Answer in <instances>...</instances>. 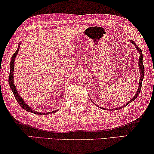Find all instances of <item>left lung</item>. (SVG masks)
Here are the masks:
<instances>
[{"label": "left lung", "instance_id": "left-lung-1", "mask_svg": "<svg viewBox=\"0 0 154 154\" xmlns=\"http://www.w3.org/2000/svg\"><path fill=\"white\" fill-rule=\"evenodd\" d=\"M130 42H131L132 44H134V45L136 46V48H137V49L138 50L139 53V70H140V73H141V75H140V81H139V88H138V91H137V93H136L134 97H133L132 99H131V100L129 101V103H127V104H126L125 105H124V106L119 107V108H122L123 107H125L126 105H129V103H131V102H132L134 100L137 98V96L139 95V93H140V91H141V84H142V81H143V77H144V66H143V54H142V51H141V49L139 48V47H137V44L135 43V42H134L132 40H130ZM119 108H115L114 109H118Z\"/></svg>", "mask_w": 154, "mask_h": 154}]
</instances>
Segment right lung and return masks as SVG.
<instances>
[{
    "mask_svg": "<svg viewBox=\"0 0 154 154\" xmlns=\"http://www.w3.org/2000/svg\"><path fill=\"white\" fill-rule=\"evenodd\" d=\"M20 44L18 45V47H17V49L16 50V51L15 53L13 54V57L11 58V71H10V74H9V78H8V80H9V85H10V87H11V89L12 90V91H13V94H14V96H15L16 100L17 101V103H19V105H20V106L23 107L24 109H25L26 111L27 112H32V113H35V114H37V115H48V114H51V113H54V112H56V111H53V112H36L35 110H32L30 107H29L28 105H27L25 103V101L23 100V98L20 97V95L18 94V93H17V90H16L15 87V85H14V81H13V71H14V61H15V59L16 57V56H17V53H18V51H19V49H20Z\"/></svg>",
    "mask_w": 154,
    "mask_h": 154,
    "instance_id": "add662e5",
    "label": "right lung"
}]
</instances>
